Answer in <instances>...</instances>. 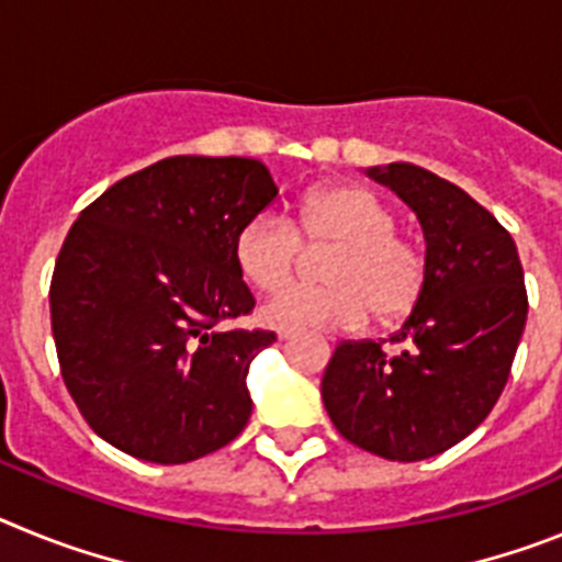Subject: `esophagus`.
<instances>
[{
	"label": "esophagus",
	"mask_w": 562,
	"mask_h": 562,
	"mask_svg": "<svg viewBox=\"0 0 562 562\" xmlns=\"http://www.w3.org/2000/svg\"><path fill=\"white\" fill-rule=\"evenodd\" d=\"M292 337H295V331H290V329H278V340H292Z\"/></svg>",
	"instance_id": "obj_1"
}]
</instances>
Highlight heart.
Returning a JSON list of instances; mask_svg holds the SVG:
<instances>
[{
  "instance_id": "obj_1",
  "label": "heart",
  "mask_w": 562,
  "mask_h": 562,
  "mask_svg": "<svg viewBox=\"0 0 562 562\" xmlns=\"http://www.w3.org/2000/svg\"><path fill=\"white\" fill-rule=\"evenodd\" d=\"M389 205L357 186H324L306 193L295 222L258 213L236 231L233 258L250 286L274 292L294 274L303 248L328 249L326 288H288L261 310L270 326L331 331L408 317L425 295L428 261L411 238L394 233ZM301 244L305 246L300 247Z\"/></svg>"
}]
</instances>
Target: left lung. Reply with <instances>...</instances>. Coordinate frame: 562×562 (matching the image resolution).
Listing matches in <instances>:
<instances>
[{
	"label": "left lung",
	"instance_id": "8db88e82",
	"mask_svg": "<svg viewBox=\"0 0 562 562\" xmlns=\"http://www.w3.org/2000/svg\"><path fill=\"white\" fill-rule=\"evenodd\" d=\"M419 220L425 295L391 342L342 340L321 394L337 434L391 461L445 453L473 434L509 380L526 326L524 267L513 236L470 193L411 162L369 168Z\"/></svg>",
	"mask_w": 562,
	"mask_h": 562
}]
</instances>
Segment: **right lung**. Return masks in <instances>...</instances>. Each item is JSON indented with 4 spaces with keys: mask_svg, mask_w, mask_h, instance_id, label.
Masks as SVG:
<instances>
[{
    "mask_svg": "<svg viewBox=\"0 0 562 562\" xmlns=\"http://www.w3.org/2000/svg\"><path fill=\"white\" fill-rule=\"evenodd\" d=\"M278 196L250 157H166L123 177L69 227L49 284L61 376L103 441L186 464L252 414L247 371L276 335L225 329L256 301L233 238Z\"/></svg>",
    "mask_w": 562,
    "mask_h": 562,
    "instance_id": "obj_1",
    "label": "right lung"
}]
</instances>
